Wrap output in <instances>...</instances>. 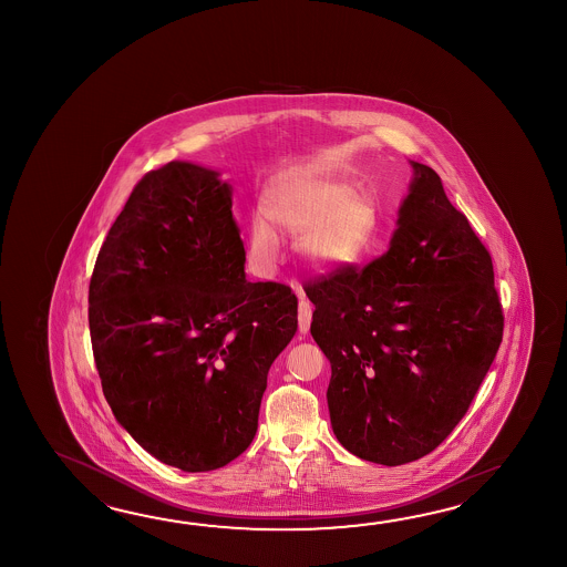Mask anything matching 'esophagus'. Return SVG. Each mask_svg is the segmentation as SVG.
<instances>
[{"label":"esophagus","instance_id":"esophagus-1","mask_svg":"<svg viewBox=\"0 0 567 567\" xmlns=\"http://www.w3.org/2000/svg\"><path fill=\"white\" fill-rule=\"evenodd\" d=\"M298 298H300V310H298V326H300L301 334H306L310 330V322H312V306L308 298L303 296L301 289H296Z\"/></svg>","mask_w":567,"mask_h":567}]
</instances>
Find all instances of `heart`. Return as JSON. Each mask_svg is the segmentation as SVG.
<instances>
[{"mask_svg": "<svg viewBox=\"0 0 567 567\" xmlns=\"http://www.w3.org/2000/svg\"><path fill=\"white\" fill-rule=\"evenodd\" d=\"M261 218L249 229V254L261 269L278 266V235L298 241V255L318 274L357 266L371 251L379 213L354 182L318 166H296L267 181Z\"/></svg>", "mask_w": 567, "mask_h": 567, "instance_id": "b5f03b06", "label": "heart"}]
</instances>
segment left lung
Wrapping results in <instances>:
<instances>
[{
    "mask_svg": "<svg viewBox=\"0 0 567 567\" xmlns=\"http://www.w3.org/2000/svg\"><path fill=\"white\" fill-rule=\"evenodd\" d=\"M411 166L386 254L303 286L310 332L332 367L334 435L383 466L420 460L452 434L505 326L491 254L434 169Z\"/></svg>",
    "mask_w": 567,
    "mask_h": 567,
    "instance_id": "8db88e82",
    "label": "left lung"
}]
</instances>
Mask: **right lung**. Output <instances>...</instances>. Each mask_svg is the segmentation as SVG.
<instances>
[{
	"instance_id": "right-lung-1",
	"label": "right lung",
	"mask_w": 567,
	"mask_h": 567,
	"mask_svg": "<svg viewBox=\"0 0 567 567\" xmlns=\"http://www.w3.org/2000/svg\"><path fill=\"white\" fill-rule=\"evenodd\" d=\"M217 169L147 172L89 286L96 371L115 420L154 458L217 471L254 442L271 362L298 330L288 286L245 278L233 188Z\"/></svg>"
}]
</instances>
